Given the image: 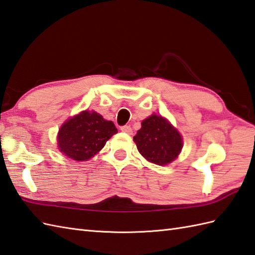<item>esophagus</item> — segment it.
Wrapping results in <instances>:
<instances>
[{
	"mask_svg": "<svg viewBox=\"0 0 255 255\" xmlns=\"http://www.w3.org/2000/svg\"><path fill=\"white\" fill-rule=\"evenodd\" d=\"M121 130L123 132H125V133H128V134H130L132 132V128L130 127V126H128V125H125V126H122L121 127Z\"/></svg>",
	"mask_w": 255,
	"mask_h": 255,
	"instance_id": "esophagus-1",
	"label": "esophagus"
}]
</instances>
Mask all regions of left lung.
<instances>
[{
  "label": "left lung",
  "instance_id": "obj_1",
  "mask_svg": "<svg viewBox=\"0 0 255 255\" xmlns=\"http://www.w3.org/2000/svg\"><path fill=\"white\" fill-rule=\"evenodd\" d=\"M133 137L140 154L151 163L166 165L178 156L182 147L179 132L162 116L152 115L141 123Z\"/></svg>",
  "mask_w": 255,
  "mask_h": 255
}]
</instances>
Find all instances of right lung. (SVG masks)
Returning a JSON list of instances; mask_svg holds the SVG:
<instances>
[{"mask_svg":"<svg viewBox=\"0 0 255 255\" xmlns=\"http://www.w3.org/2000/svg\"><path fill=\"white\" fill-rule=\"evenodd\" d=\"M116 132L113 122L105 121L96 112L84 111L61 127L57 137L58 149L74 161H87Z\"/></svg>","mask_w":255,"mask_h":255,"instance_id":"right-lung-1","label":"right lung"}]
</instances>
